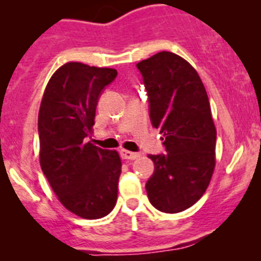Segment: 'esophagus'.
<instances>
[{
	"label": "esophagus",
	"instance_id": "esophagus-1",
	"mask_svg": "<svg viewBox=\"0 0 261 261\" xmlns=\"http://www.w3.org/2000/svg\"><path fill=\"white\" fill-rule=\"evenodd\" d=\"M120 155H121V158L125 160H135V159H137V158H140V154H138V152L128 151V150H121Z\"/></svg>",
	"mask_w": 261,
	"mask_h": 261
}]
</instances>
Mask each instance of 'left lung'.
I'll list each match as a JSON object with an SVG mask.
<instances>
[{
  "instance_id": "left-lung-1",
  "label": "left lung",
  "mask_w": 261,
  "mask_h": 261,
  "mask_svg": "<svg viewBox=\"0 0 261 261\" xmlns=\"http://www.w3.org/2000/svg\"><path fill=\"white\" fill-rule=\"evenodd\" d=\"M149 97L152 126L163 133L166 154L149 155L154 173L146 182L150 203L177 214L197 203L215 168L216 129L208 97L197 71L173 53L137 63Z\"/></svg>"
}]
</instances>
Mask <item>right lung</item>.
<instances>
[{
  "mask_svg": "<svg viewBox=\"0 0 261 261\" xmlns=\"http://www.w3.org/2000/svg\"><path fill=\"white\" fill-rule=\"evenodd\" d=\"M116 76L114 68L63 64L47 83L38 112L42 172L62 204L84 219L106 216L118 199L120 156L85 142L99 97Z\"/></svg>",
  "mask_w": 261,
  "mask_h": 261,
  "instance_id": "1",
  "label": "right lung"
}]
</instances>
